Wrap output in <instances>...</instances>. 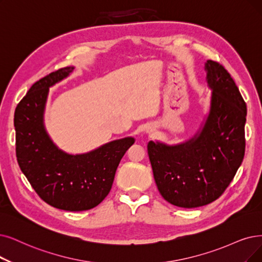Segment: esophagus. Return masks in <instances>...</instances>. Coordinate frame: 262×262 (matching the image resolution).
Listing matches in <instances>:
<instances>
[{
  "instance_id": "obj_1",
  "label": "esophagus",
  "mask_w": 262,
  "mask_h": 262,
  "mask_svg": "<svg viewBox=\"0 0 262 262\" xmlns=\"http://www.w3.org/2000/svg\"><path fill=\"white\" fill-rule=\"evenodd\" d=\"M154 132H155V127H152V125H150V127L146 129V133L149 134V135H151Z\"/></svg>"
}]
</instances>
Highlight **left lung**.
<instances>
[{"label": "left lung", "instance_id": "left-lung-1", "mask_svg": "<svg viewBox=\"0 0 262 262\" xmlns=\"http://www.w3.org/2000/svg\"><path fill=\"white\" fill-rule=\"evenodd\" d=\"M210 108L191 138L147 145L154 179L169 203L193 208L221 196L244 158L246 104L227 70L212 60L205 62Z\"/></svg>", "mask_w": 262, "mask_h": 262}]
</instances>
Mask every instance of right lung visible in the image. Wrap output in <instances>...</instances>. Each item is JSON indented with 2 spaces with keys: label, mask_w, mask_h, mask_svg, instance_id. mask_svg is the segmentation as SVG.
Segmentation results:
<instances>
[{
  "label": "right lung",
  "mask_w": 262,
  "mask_h": 262,
  "mask_svg": "<svg viewBox=\"0 0 262 262\" xmlns=\"http://www.w3.org/2000/svg\"><path fill=\"white\" fill-rule=\"evenodd\" d=\"M74 69H60L36 81L17 105L14 124L17 161L33 189L51 206L79 212L105 199L121 158L135 140H115L77 155L68 154L54 143L44 123L49 88Z\"/></svg>",
  "instance_id": "obj_1"
}]
</instances>
